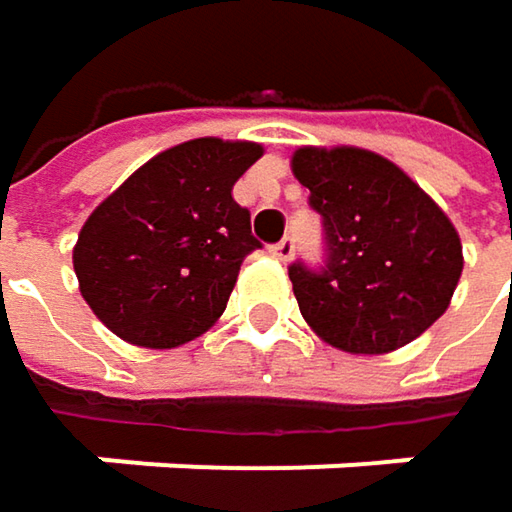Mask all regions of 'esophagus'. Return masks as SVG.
Returning <instances> with one entry per match:
<instances>
[{
  "instance_id": "esophagus-1",
  "label": "esophagus",
  "mask_w": 512,
  "mask_h": 512,
  "mask_svg": "<svg viewBox=\"0 0 512 512\" xmlns=\"http://www.w3.org/2000/svg\"><path fill=\"white\" fill-rule=\"evenodd\" d=\"M269 252H272V257H278V260H290L293 252H296V246H293L290 237H284V240H278L275 246H269Z\"/></svg>"
}]
</instances>
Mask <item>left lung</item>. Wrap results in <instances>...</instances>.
Instances as JSON below:
<instances>
[{
  "label": "left lung",
  "instance_id": "1",
  "mask_svg": "<svg viewBox=\"0 0 512 512\" xmlns=\"http://www.w3.org/2000/svg\"><path fill=\"white\" fill-rule=\"evenodd\" d=\"M293 174L323 219V266L290 263L308 326L344 353L379 356L415 341L445 311L462 246L436 201L385 156L299 148Z\"/></svg>",
  "mask_w": 512,
  "mask_h": 512
}]
</instances>
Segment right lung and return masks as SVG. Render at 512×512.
I'll list each match as a JSON object with an SVG mask.
<instances>
[{
	"mask_svg": "<svg viewBox=\"0 0 512 512\" xmlns=\"http://www.w3.org/2000/svg\"><path fill=\"white\" fill-rule=\"evenodd\" d=\"M255 142L192 139L130 174L82 225L73 269L91 311L124 341L171 350L225 311L252 216L231 195L255 165Z\"/></svg>",
	"mask_w": 512,
	"mask_h": 512,
	"instance_id": "add662e5",
	"label": "right lung"
}]
</instances>
